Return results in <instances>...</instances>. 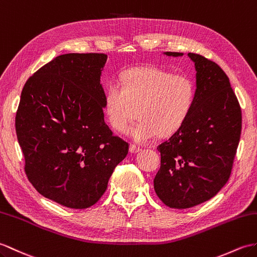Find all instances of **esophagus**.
<instances>
[{"mask_svg": "<svg viewBox=\"0 0 257 257\" xmlns=\"http://www.w3.org/2000/svg\"><path fill=\"white\" fill-rule=\"evenodd\" d=\"M129 151H130L131 153H137V152L141 151V148L137 147V146H135V145H130V147H129Z\"/></svg>", "mask_w": 257, "mask_h": 257, "instance_id": "34e87169", "label": "esophagus"}]
</instances>
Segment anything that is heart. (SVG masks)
Wrapping results in <instances>:
<instances>
[{
  "label": "heart",
  "instance_id": "1",
  "mask_svg": "<svg viewBox=\"0 0 257 257\" xmlns=\"http://www.w3.org/2000/svg\"><path fill=\"white\" fill-rule=\"evenodd\" d=\"M195 99L192 77L158 67H140L123 71L119 84L110 82L107 85L104 108L111 128L118 133L128 130L137 108L140 119L129 134L136 141L147 142L158 135L168 137L181 129Z\"/></svg>",
  "mask_w": 257,
  "mask_h": 257
}]
</instances>
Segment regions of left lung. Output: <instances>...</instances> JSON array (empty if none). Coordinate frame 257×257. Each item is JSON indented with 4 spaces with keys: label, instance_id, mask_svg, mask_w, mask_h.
Here are the masks:
<instances>
[{
    "label": "left lung",
    "instance_id": "obj_1",
    "mask_svg": "<svg viewBox=\"0 0 257 257\" xmlns=\"http://www.w3.org/2000/svg\"><path fill=\"white\" fill-rule=\"evenodd\" d=\"M180 57L181 52H165ZM196 99L181 129L161 143L154 190L170 208L186 209L209 200L228 182L242 128V112L229 77L197 53Z\"/></svg>",
    "mask_w": 257,
    "mask_h": 257
}]
</instances>
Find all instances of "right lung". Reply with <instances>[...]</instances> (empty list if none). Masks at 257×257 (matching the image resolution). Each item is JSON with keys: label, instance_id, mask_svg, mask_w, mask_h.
I'll return each mask as SVG.
<instances>
[{"label": "right lung", "instance_id": "1", "mask_svg": "<svg viewBox=\"0 0 257 257\" xmlns=\"http://www.w3.org/2000/svg\"><path fill=\"white\" fill-rule=\"evenodd\" d=\"M104 53H67L23 87L15 128L25 173L39 194L72 209L93 206L129 146L104 120Z\"/></svg>", "mask_w": 257, "mask_h": 257}]
</instances>
